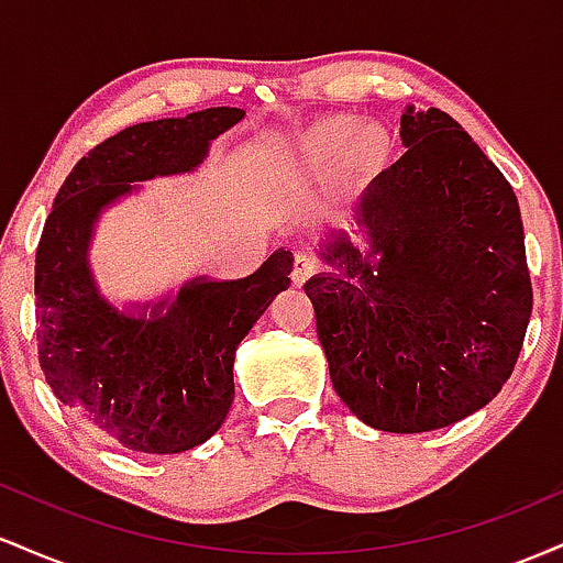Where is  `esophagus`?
<instances>
[{"instance_id":"1","label":"esophagus","mask_w":563,"mask_h":563,"mask_svg":"<svg viewBox=\"0 0 563 563\" xmlns=\"http://www.w3.org/2000/svg\"><path fill=\"white\" fill-rule=\"evenodd\" d=\"M318 269H320V262L314 260L312 254H296L294 273H290V277H294L296 286H301V283L309 280V277L318 273Z\"/></svg>"}]
</instances>
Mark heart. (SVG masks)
<instances>
[{
	"mask_svg": "<svg viewBox=\"0 0 563 563\" xmlns=\"http://www.w3.org/2000/svg\"><path fill=\"white\" fill-rule=\"evenodd\" d=\"M325 145H344V142H354V153H357L360 161H365V164H371V161L378 158L380 147H384V140H380L378 132H373V129H354L352 124H335L331 132L322 137Z\"/></svg>",
	"mask_w": 563,
	"mask_h": 563,
	"instance_id": "b5f03b06",
	"label": "heart"
}]
</instances>
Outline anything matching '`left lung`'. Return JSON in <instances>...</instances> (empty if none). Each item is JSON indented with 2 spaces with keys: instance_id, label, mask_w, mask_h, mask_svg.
Returning <instances> with one entry per match:
<instances>
[{
  "instance_id": "8db88e82",
  "label": "left lung",
  "mask_w": 563,
  "mask_h": 563,
  "mask_svg": "<svg viewBox=\"0 0 563 563\" xmlns=\"http://www.w3.org/2000/svg\"><path fill=\"white\" fill-rule=\"evenodd\" d=\"M399 134L407 151L357 206L367 260L333 238L322 256L344 275L303 290L349 410L378 431L421 434L503 389L525 344L532 280L514 187L468 132L439 108H407Z\"/></svg>"
}]
</instances>
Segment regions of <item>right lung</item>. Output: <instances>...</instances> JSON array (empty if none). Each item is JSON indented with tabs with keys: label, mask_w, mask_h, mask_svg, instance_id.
Masks as SVG:
<instances>
[{
	"label": "right lung",
	"mask_w": 563,
	"mask_h": 563,
	"mask_svg": "<svg viewBox=\"0 0 563 563\" xmlns=\"http://www.w3.org/2000/svg\"><path fill=\"white\" fill-rule=\"evenodd\" d=\"M245 115L206 108L126 126L84 156L57 192L36 249V346L49 389L108 442L174 455L228 418L232 363L245 333L290 286L294 254L275 251L243 280H192L151 318L119 312L87 267L92 224L108 203L166 174L192 172L209 142Z\"/></svg>",
	"instance_id": "obj_1"
}]
</instances>
